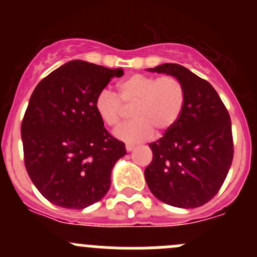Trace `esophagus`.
I'll return each instance as SVG.
<instances>
[{
	"mask_svg": "<svg viewBox=\"0 0 257 257\" xmlns=\"http://www.w3.org/2000/svg\"><path fill=\"white\" fill-rule=\"evenodd\" d=\"M134 147H136V145H134V144H132V143H126V144H125V149H126V152H132V150L134 149Z\"/></svg>",
	"mask_w": 257,
	"mask_h": 257,
	"instance_id": "obj_1",
	"label": "esophagus"
}]
</instances>
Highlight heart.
<instances>
[{
	"instance_id": "1",
	"label": "heart",
	"mask_w": 257,
	"mask_h": 257,
	"mask_svg": "<svg viewBox=\"0 0 257 257\" xmlns=\"http://www.w3.org/2000/svg\"><path fill=\"white\" fill-rule=\"evenodd\" d=\"M116 87L118 95L109 89L100 90L94 105L98 115L110 128L120 125L132 108L134 118L115 132L121 141H145L154 131L163 134L170 131L180 118L185 89L177 77L158 78L138 73L119 82Z\"/></svg>"
}]
</instances>
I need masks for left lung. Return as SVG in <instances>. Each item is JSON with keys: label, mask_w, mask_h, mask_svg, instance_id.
Wrapping results in <instances>:
<instances>
[{"label": "left lung", "mask_w": 257, "mask_h": 257, "mask_svg": "<svg viewBox=\"0 0 257 257\" xmlns=\"http://www.w3.org/2000/svg\"><path fill=\"white\" fill-rule=\"evenodd\" d=\"M149 71L180 79L185 103L177 124L149 144L153 160L145 168V180L163 203L199 208L216 195L231 167L234 141L229 112L208 80L185 67L164 63Z\"/></svg>", "instance_id": "8db88e82"}]
</instances>
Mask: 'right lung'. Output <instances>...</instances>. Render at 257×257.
Returning a JSON list of instances; mask_svg holds the SVG:
<instances>
[{
    "instance_id": "right-lung-1",
    "label": "right lung",
    "mask_w": 257,
    "mask_h": 257,
    "mask_svg": "<svg viewBox=\"0 0 257 257\" xmlns=\"http://www.w3.org/2000/svg\"><path fill=\"white\" fill-rule=\"evenodd\" d=\"M123 69L72 61L33 90L21 125L25 167L41 194L57 206L84 209L110 188L125 145L109 134L95 98Z\"/></svg>"
}]
</instances>
